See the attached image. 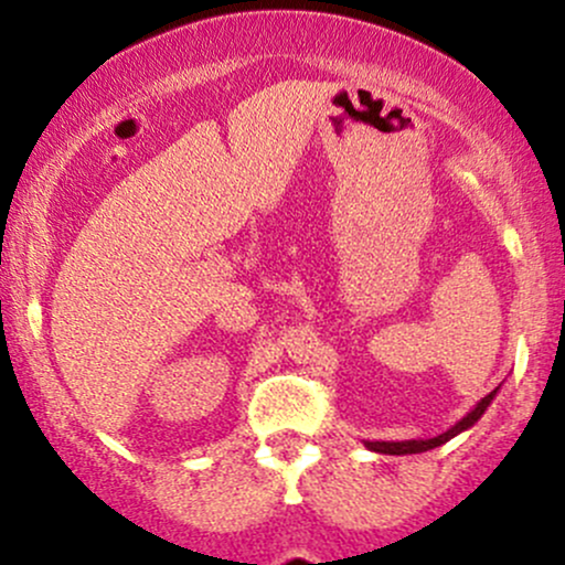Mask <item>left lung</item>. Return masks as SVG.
Listing matches in <instances>:
<instances>
[{"label":"left lung","instance_id":"8db88e82","mask_svg":"<svg viewBox=\"0 0 565 565\" xmlns=\"http://www.w3.org/2000/svg\"><path fill=\"white\" fill-rule=\"evenodd\" d=\"M497 391H499V387H497ZM497 391H491L489 395H486V398L478 401V404L472 406L470 412L465 414L462 419H459V423H454V425L449 427V430L440 433V436H436V438H412V440H364V446H366L369 451H377V454H395V457H404V454H423V451L436 449V446H444L446 440H451L454 436H459V433L470 430V427L476 425L478 419L483 417V412H486V408L491 406V401L497 398Z\"/></svg>","mask_w":565,"mask_h":565}]
</instances>
